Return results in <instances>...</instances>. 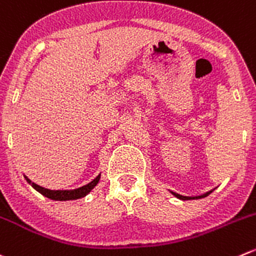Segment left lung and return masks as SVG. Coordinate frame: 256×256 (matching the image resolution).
<instances>
[{
  "label": "left lung",
  "mask_w": 256,
  "mask_h": 256,
  "mask_svg": "<svg viewBox=\"0 0 256 256\" xmlns=\"http://www.w3.org/2000/svg\"><path fill=\"white\" fill-rule=\"evenodd\" d=\"M212 191H214V188H212V190H210V191H208V192H205V194L199 195V196H184V195L176 194V192H174V191H170V192L174 195V196L178 198V199H180V200H195V199H202V198H206L208 195L212 194Z\"/></svg>",
  "instance_id": "8db88e82"
}]
</instances>
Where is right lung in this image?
Masks as SVG:
<instances>
[{"label": "right lung", "mask_w": 256, "mask_h": 256, "mask_svg": "<svg viewBox=\"0 0 256 256\" xmlns=\"http://www.w3.org/2000/svg\"><path fill=\"white\" fill-rule=\"evenodd\" d=\"M101 178V174H98L95 178H94L91 182L86 184V185L81 186V188H74V190H50V188H42V186L37 185V184L32 182L27 176H24L27 182L32 186L36 191H38L40 194H42L44 196L48 198L51 200H56V202H68V200H78L81 199V198L86 196L88 194H90L91 190L95 188L98 184Z\"/></svg>", "instance_id": "right-lung-1"}]
</instances>
